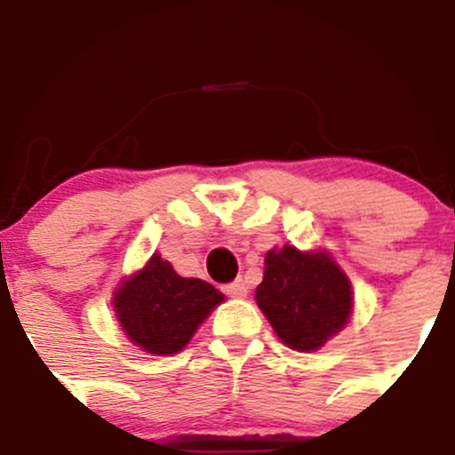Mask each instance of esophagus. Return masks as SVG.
<instances>
[{"label": "esophagus", "mask_w": 455, "mask_h": 455, "mask_svg": "<svg viewBox=\"0 0 455 455\" xmlns=\"http://www.w3.org/2000/svg\"><path fill=\"white\" fill-rule=\"evenodd\" d=\"M224 292L233 299H240V297H247V283H244L243 278H237L233 283L224 285Z\"/></svg>", "instance_id": "34e87169"}]
</instances>
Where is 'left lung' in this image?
Wrapping results in <instances>:
<instances>
[{
  "instance_id": "left-lung-1",
  "label": "left lung",
  "mask_w": 455,
  "mask_h": 455,
  "mask_svg": "<svg viewBox=\"0 0 455 455\" xmlns=\"http://www.w3.org/2000/svg\"><path fill=\"white\" fill-rule=\"evenodd\" d=\"M256 304L272 329L294 351H315L345 329L354 308L347 274L326 251L285 244L265 256Z\"/></svg>"
}]
</instances>
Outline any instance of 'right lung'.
Here are the masks:
<instances>
[{"mask_svg": "<svg viewBox=\"0 0 455 455\" xmlns=\"http://www.w3.org/2000/svg\"><path fill=\"white\" fill-rule=\"evenodd\" d=\"M224 294L202 278H183L158 253L122 281L113 308L122 331L136 347L154 355H172L190 342Z\"/></svg>", "mask_w": 455, "mask_h": 455, "instance_id": "add662e5", "label": "right lung"}]
</instances>
